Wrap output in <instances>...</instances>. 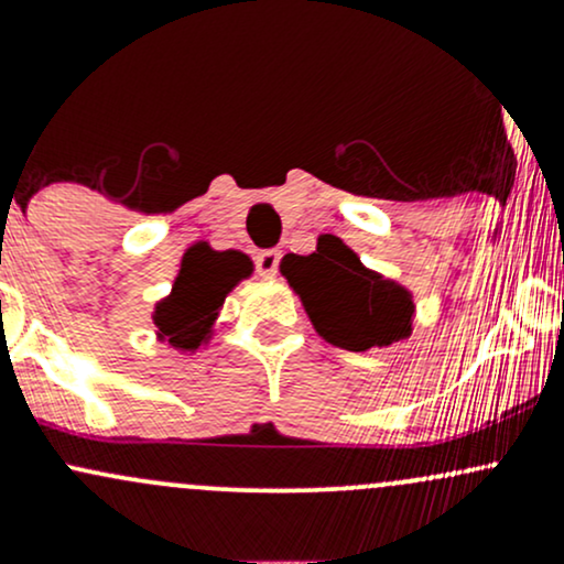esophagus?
Wrapping results in <instances>:
<instances>
[{"mask_svg": "<svg viewBox=\"0 0 564 564\" xmlns=\"http://www.w3.org/2000/svg\"><path fill=\"white\" fill-rule=\"evenodd\" d=\"M278 264H281V251L278 249H264L254 257V268L262 278H273L278 273Z\"/></svg>", "mask_w": 564, "mask_h": 564, "instance_id": "obj_1", "label": "esophagus"}]
</instances>
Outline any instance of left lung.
<instances>
[{"mask_svg":"<svg viewBox=\"0 0 564 564\" xmlns=\"http://www.w3.org/2000/svg\"><path fill=\"white\" fill-rule=\"evenodd\" d=\"M323 339L364 352L411 334L413 302L398 283L371 273L345 243L300 257L283 270Z\"/></svg>","mask_w":564,"mask_h":564,"instance_id":"8db88e82","label":"left lung"}]
</instances>
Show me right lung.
I'll return each instance as SVG.
<instances>
[{
  "label": "right lung",
  "instance_id": "obj_1",
  "mask_svg": "<svg viewBox=\"0 0 564 564\" xmlns=\"http://www.w3.org/2000/svg\"><path fill=\"white\" fill-rule=\"evenodd\" d=\"M246 275L249 264L238 251H212L206 243L193 246L185 254L172 294L156 304L153 321L161 339H170V345L180 349H196L209 339L217 310L223 307L228 291Z\"/></svg>",
  "mask_w": 564,
  "mask_h": 564
}]
</instances>
